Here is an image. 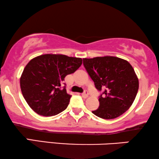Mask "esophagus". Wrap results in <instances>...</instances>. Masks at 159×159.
Returning <instances> with one entry per match:
<instances>
[{
    "mask_svg": "<svg viewBox=\"0 0 159 159\" xmlns=\"http://www.w3.org/2000/svg\"><path fill=\"white\" fill-rule=\"evenodd\" d=\"M82 96L83 98H87L88 96V90H84V91L82 93Z\"/></svg>",
    "mask_w": 159,
    "mask_h": 159,
    "instance_id": "obj_1",
    "label": "esophagus"
}]
</instances>
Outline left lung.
<instances>
[{
    "instance_id": "1",
    "label": "left lung",
    "mask_w": 159,
    "mask_h": 159,
    "mask_svg": "<svg viewBox=\"0 0 159 159\" xmlns=\"http://www.w3.org/2000/svg\"><path fill=\"white\" fill-rule=\"evenodd\" d=\"M83 64L96 89L104 90L98 98L99 107L92 112L108 120L126 112L139 89L137 76L129 62L120 57L104 56L84 58Z\"/></svg>"
}]
</instances>
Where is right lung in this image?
I'll use <instances>...</instances> for the list:
<instances>
[{"instance_id": "obj_1", "label": "right lung", "mask_w": 159, "mask_h": 159, "mask_svg": "<svg viewBox=\"0 0 159 159\" xmlns=\"http://www.w3.org/2000/svg\"><path fill=\"white\" fill-rule=\"evenodd\" d=\"M80 57L65 55L45 54L30 60L20 77L22 96L30 108L43 116L59 114L67 108L71 95L66 86V76L80 67Z\"/></svg>"}]
</instances>
